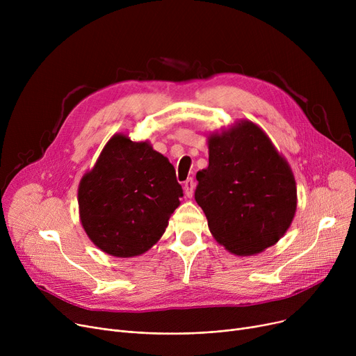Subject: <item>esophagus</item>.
<instances>
[{"label": "esophagus", "mask_w": 356, "mask_h": 356, "mask_svg": "<svg viewBox=\"0 0 356 356\" xmlns=\"http://www.w3.org/2000/svg\"><path fill=\"white\" fill-rule=\"evenodd\" d=\"M183 189H184V195L188 197H192L193 196V192H195V180L191 177L184 181L183 184Z\"/></svg>", "instance_id": "1"}]
</instances>
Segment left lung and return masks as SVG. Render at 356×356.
Masks as SVG:
<instances>
[{
    "label": "left lung",
    "mask_w": 356,
    "mask_h": 356,
    "mask_svg": "<svg viewBox=\"0 0 356 356\" xmlns=\"http://www.w3.org/2000/svg\"><path fill=\"white\" fill-rule=\"evenodd\" d=\"M209 165L196 175L195 199L215 239L236 255L274 245L296 213L289 163L259 127L241 121L209 137Z\"/></svg>",
    "instance_id": "1"
}]
</instances>
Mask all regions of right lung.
<instances>
[{"mask_svg": "<svg viewBox=\"0 0 356 356\" xmlns=\"http://www.w3.org/2000/svg\"><path fill=\"white\" fill-rule=\"evenodd\" d=\"M181 196L170 161L148 143L117 134L81 180V222L104 252L136 257L160 239Z\"/></svg>", "mask_w": 356, "mask_h": 356, "instance_id": "add662e5", "label": "right lung"}]
</instances>
